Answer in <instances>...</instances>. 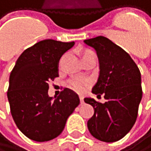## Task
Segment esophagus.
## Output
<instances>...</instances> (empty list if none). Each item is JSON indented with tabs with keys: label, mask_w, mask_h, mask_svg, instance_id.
Instances as JSON below:
<instances>
[{
	"label": "esophagus",
	"mask_w": 151,
	"mask_h": 151,
	"mask_svg": "<svg viewBox=\"0 0 151 151\" xmlns=\"http://www.w3.org/2000/svg\"><path fill=\"white\" fill-rule=\"evenodd\" d=\"M80 100H81V104H84V97L82 96H80Z\"/></svg>",
	"instance_id": "obj_1"
}]
</instances>
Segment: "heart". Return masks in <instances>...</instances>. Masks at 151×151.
<instances>
[{
  "label": "heart",
  "mask_w": 151,
  "mask_h": 151,
  "mask_svg": "<svg viewBox=\"0 0 151 151\" xmlns=\"http://www.w3.org/2000/svg\"><path fill=\"white\" fill-rule=\"evenodd\" d=\"M88 83H89V81L88 80L79 78V77H73L67 81V85L70 88L77 91L79 93L84 92L86 88L88 87Z\"/></svg>",
  "instance_id": "b5f03b06"
}]
</instances>
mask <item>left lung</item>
<instances>
[{"label": "left lung", "instance_id": "1", "mask_svg": "<svg viewBox=\"0 0 151 151\" xmlns=\"http://www.w3.org/2000/svg\"><path fill=\"white\" fill-rule=\"evenodd\" d=\"M84 42L95 48L99 61V76L92 93L104 95L106 100L102 104L93 98L84 99L95 110L88 128L102 142H117L136 121L142 97L141 72L129 54L106 37L98 36Z\"/></svg>", "mask_w": 151, "mask_h": 151}]
</instances>
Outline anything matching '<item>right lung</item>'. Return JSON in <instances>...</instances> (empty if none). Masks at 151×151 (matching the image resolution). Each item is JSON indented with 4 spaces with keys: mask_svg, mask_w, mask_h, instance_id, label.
<instances>
[{
    "mask_svg": "<svg viewBox=\"0 0 151 151\" xmlns=\"http://www.w3.org/2000/svg\"><path fill=\"white\" fill-rule=\"evenodd\" d=\"M74 45L44 40L25 49L9 75L7 92L12 118L18 129L35 142H47L63 130L67 119L80 104L78 95L64 88L53 101L48 82L58 77L61 56Z\"/></svg>",
    "mask_w": 151,
    "mask_h": 151,
    "instance_id": "right-lung-1",
    "label": "right lung"
}]
</instances>
